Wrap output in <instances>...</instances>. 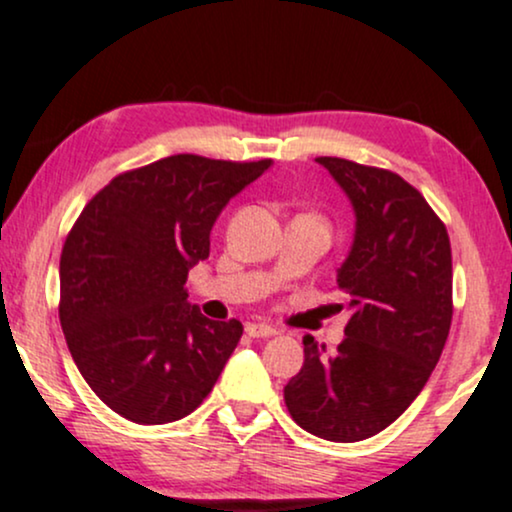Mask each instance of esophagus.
<instances>
[{
  "mask_svg": "<svg viewBox=\"0 0 512 512\" xmlns=\"http://www.w3.org/2000/svg\"><path fill=\"white\" fill-rule=\"evenodd\" d=\"M246 335H251V338H273V335H278V328L268 326V323H246Z\"/></svg>",
  "mask_w": 512,
  "mask_h": 512,
  "instance_id": "1",
  "label": "esophagus"
}]
</instances>
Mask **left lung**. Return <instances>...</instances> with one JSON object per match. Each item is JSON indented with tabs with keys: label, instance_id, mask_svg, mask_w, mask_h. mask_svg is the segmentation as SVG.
I'll return each mask as SVG.
<instances>
[{
	"label": "left lung",
	"instance_id": "left-lung-1",
	"mask_svg": "<svg viewBox=\"0 0 512 512\" xmlns=\"http://www.w3.org/2000/svg\"><path fill=\"white\" fill-rule=\"evenodd\" d=\"M316 162L357 215L352 251L338 270L352 316L335 354L306 335L285 405L309 434L354 443L393 424L441 359L453 321V256L443 220L400 174L345 158Z\"/></svg>",
	"mask_w": 512,
	"mask_h": 512
}]
</instances>
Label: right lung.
Here are the masks:
<instances>
[{
	"label": "right lung",
	"instance_id": "add662e5",
	"mask_svg": "<svg viewBox=\"0 0 512 512\" xmlns=\"http://www.w3.org/2000/svg\"><path fill=\"white\" fill-rule=\"evenodd\" d=\"M270 160L170 155L126 170L74 222L59 258V323L93 393L134 424H167L206 400L242 338L237 318L186 304L210 230Z\"/></svg>",
	"mask_w": 512,
	"mask_h": 512
}]
</instances>
